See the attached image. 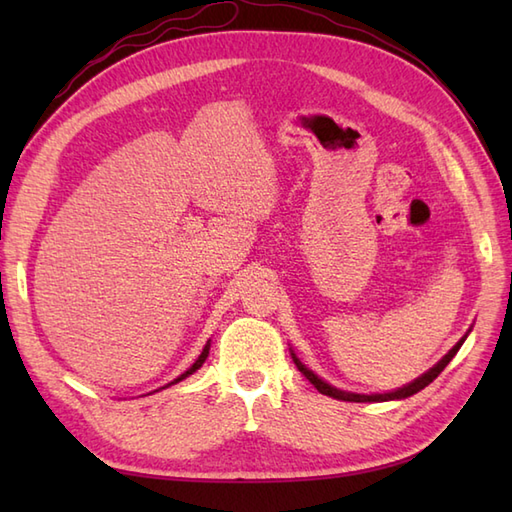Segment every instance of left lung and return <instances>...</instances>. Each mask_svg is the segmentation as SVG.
Segmentation results:
<instances>
[{
  "label": "left lung",
  "instance_id": "1",
  "mask_svg": "<svg viewBox=\"0 0 512 512\" xmlns=\"http://www.w3.org/2000/svg\"><path fill=\"white\" fill-rule=\"evenodd\" d=\"M464 339H466V334L462 336V339L453 345V350L442 358V361L438 363V365H433L427 374H422L420 378H416L413 380V383H409V385H405V387H400V389H396V391H389V394H372V396H365V394H350V391H341V389H336V387H332V385H328L325 383V380H321L317 374H312L310 369L303 365L299 358L292 354V361H295V365H297V369L299 372L306 376L310 383L317 387L321 394H325V396H330V398H336V400H347V402H385V400H398V398H407V396H413V394H418L420 389H424L427 387L429 383H433V380H436L440 374H442V369L447 367L449 363H451V358L458 354V350L462 347V343H464Z\"/></svg>",
  "mask_w": 512,
  "mask_h": 512
}]
</instances>
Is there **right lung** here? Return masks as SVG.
<instances>
[{
  "label": "right lung",
  "instance_id": "right-lung-1",
  "mask_svg": "<svg viewBox=\"0 0 512 512\" xmlns=\"http://www.w3.org/2000/svg\"><path fill=\"white\" fill-rule=\"evenodd\" d=\"M209 347H211V345H209V343H206V345H204V350H202V354L198 356V361H195V363H193V365H191V367L187 369V372H184L182 376H178L176 380H173V383H180V380H182V378H187L189 374H193V372H195V369H200V367H202V363L206 361V356H209ZM173 383H169V385H173Z\"/></svg>",
  "mask_w": 512,
  "mask_h": 512
}]
</instances>
